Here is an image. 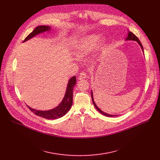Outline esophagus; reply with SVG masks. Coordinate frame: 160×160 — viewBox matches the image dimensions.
<instances>
[{
	"label": "esophagus",
	"instance_id": "esophagus-1",
	"mask_svg": "<svg viewBox=\"0 0 160 160\" xmlns=\"http://www.w3.org/2000/svg\"><path fill=\"white\" fill-rule=\"evenodd\" d=\"M87 78V73L85 72H83L80 73V75L78 77V79L80 80H83Z\"/></svg>",
	"mask_w": 160,
	"mask_h": 160
}]
</instances>
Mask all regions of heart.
<instances>
[{
    "instance_id": "heart-1",
    "label": "heart",
    "mask_w": 160,
    "mask_h": 160,
    "mask_svg": "<svg viewBox=\"0 0 160 160\" xmlns=\"http://www.w3.org/2000/svg\"><path fill=\"white\" fill-rule=\"evenodd\" d=\"M98 40L99 37L98 35H91L85 37L80 41L75 48L74 52L75 56L78 58H83L92 51L96 45L98 48H100L102 45V42H99L97 44Z\"/></svg>"
}]
</instances>
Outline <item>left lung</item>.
Returning a JSON list of instances; mask_svg holds the SVG:
<instances>
[{
	"instance_id": "left-lung-1",
	"label": "left lung",
	"mask_w": 160,
	"mask_h": 160,
	"mask_svg": "<svg viewBox=\"0 0 160 160\" xmlns=\"http://www.w3.org/2000/svg\"><path fill=\"white\" fill-rule=\"evenodd\" d=\"M126 40H135V41H136V42H138V43L140 45V46H141V49H142V51H143V52H144V49H143V47H142V43H141V42H140V40H139V38H138V37H137L132 32H128V37H127V38H126ZM91 97H92V102H93V104H94L95 108H96L101 114H102L103 115H104V116H106V117H117V116H118V115H110V114L106 113V112H104V111H102V110H101V109L98 107V106L96 105V104L95 103V102H94V101L92 91H91Z\"/></svg>"
}]
</instances>
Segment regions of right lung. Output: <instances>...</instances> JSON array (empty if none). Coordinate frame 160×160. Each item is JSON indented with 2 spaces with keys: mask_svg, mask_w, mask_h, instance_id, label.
Masks as SVG:
<instances>
[{
  "mask_svg": "<svg viewBox=\"0 0 160 160\" xmlns=\"http://www.w3.org/2000/svg\"><path fill=\"white\" fill-rule=\"evenodd\" d=\"M51 29V27L49 26H39L36 27L33 31L30 33L24 40L23 42L27 41L28 40L33 38L35 35L45 32L46 31H49ZM76 77L74 76L72 77L68 82L67 88L66 90V93L64 97L61 101V102L54 109L47 110V111H40V110H36L33 109L28 106V108L30 109L36 115L44 118L45 119L49 120H55L57 118H59L68 112V111L70 110L71 108L72 104H73V87L75 85L76 83Z\"/></svg>",
  "mask_w": 160,
  "mask_h": 160,
  "instance_id": "obj_1",
  "label": "right lung"
}]
</instances>
